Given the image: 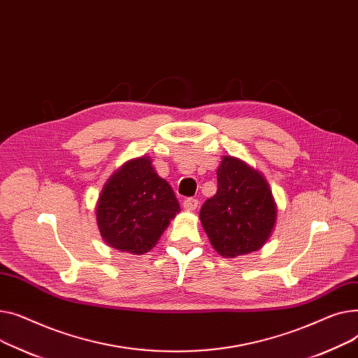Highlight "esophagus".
I'll use <instances>...</instances> for the list:
<instances>
[{
  "mask_svg": "<svg viewBox=\"0 0 358 358\" xmlns=\"http://www.w3.org/2000/svg\"><path fill=\"white\" fill-rule=\"evenodd\" d=\"M182 205H183L185 209H187V211H195L196 206H198V199H195V198H185Z\"/></svg>",
  "mask_w": 358,
  "mask_h": 358,
  "instance_id": "esophagus-1",
  "label": "esophagus"
}]
</instances>
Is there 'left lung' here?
<instances>
[{
    "instance_id": "obj_1",
    "label": "left lung",
    "mask_w": 358,
    "mask_h": 358,
    "mask_svg": "<svg viewBox=\"0 0 358 358\" xmlns=\"http://www.w3.org/2000/svg\"><path fill=\"white\" fill-rule=\"evenodd\" d=\"M218 191L203 202L199 218L213 247L224 257L259 250L276 222V203L257 171L231 156L217 171Z\"/></svg>"
}]
</instances>
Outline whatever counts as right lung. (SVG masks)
I'll list each match as a JSON object with an SVG mask.
<instances>
[{"mask_svg":"<svg viewBox=\"0 0 358 358\" xmlns=\"http://www.w3.org/2000/svg\"><path fill=\"white\" fill-rule=\"evenodd\" d=\"M180 211L173 189L149 157L125 163L105 183L96 205L101 237L122 253L143 255Z\"/></svg>","mask_w":358,"mask_h":358,"instance_id":"1","label":"right lung"}]
</instances>
